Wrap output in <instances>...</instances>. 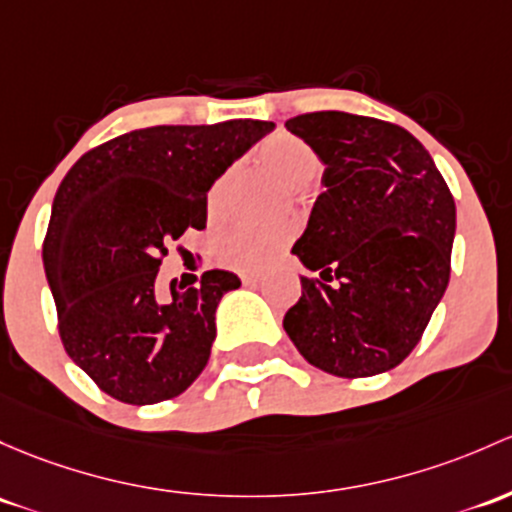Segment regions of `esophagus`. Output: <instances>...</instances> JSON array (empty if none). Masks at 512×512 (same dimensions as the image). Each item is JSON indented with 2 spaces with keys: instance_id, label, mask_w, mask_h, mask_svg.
I'll return each mask as SVG.
<instances>
[{
  "instance_id": "1",
  "label": "esophagus",
  "mask_w": 512,
  "mask_h": 512,
  "mask_svg": "<svg viewBox=\"0 0 512 512\" xmlns=\"http://www.w3.org/2000/svg\"><path fill=\"white\" fill-rule=\"evenodd\" d=\"M240 279H242V284H255L257 279H260V274H255V272H242Z\"/></svg>"
}]
</instances>
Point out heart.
Returning a JSON list of instances; mask_svg holds the SVG:
<instances>
[{"instance_id": "heart-1", "label": "heart", "mask_w": 512, "mask_h": 512, "mask_svg": "<svg viewBox=\"0 0 512 512\" xmlns=\"http://www.w3.org/2000/svg\"><path fill=\"white\" fill-rule=\"evenodd\" d=\"M252 164L267 174L277 176L289 188H304L319 176L321 157L309 142L292 132H274L262 139L252 149ZM235 176L225 171L213 181L206 193L208 218L223 220L228 213L230 193H233ZM292 238V230L277 225V228H233L225 230L218 238V257L228 267L240 272H260L270 267L282 247Z\"/></svg>"}]
</instances>
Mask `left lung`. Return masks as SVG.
I'll list each match as a JSON object with an SVG mask.
<instances>
[{"label":"left lung","mask_w":512,"mask_h":512,"mask_svg":"<svg viewBox=\"0 0 512 512\" xmlns=\"http://www.w3.org/2000/svg\"><path fill=\"white\" fill-rule=\"evenodd\" d=\"M287 129L326 164L304 235L306 270L284 331L311 365L370 378L414 351L451 272L456 206L417 137L348 112H306Z\"/></svg>","instance_id":"left-lung-1"}]
</instances>
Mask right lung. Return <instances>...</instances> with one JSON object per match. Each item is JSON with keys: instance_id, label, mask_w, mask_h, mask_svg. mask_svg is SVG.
Here are the masks:
<instances>
[{"instance_id": "1", "label": "right lung", "mask_w": 512, "mask_h": 512, "mask_svg": "<svg viewBox=\"0 0 512 512\" xmlns=\"http://www.w3.org/2000/svg\"><path fill=\"white\" fill-rule=\"evenodd\" d=\"M272 122L159 125L120 134L71 166L53 198L43 270L75 365L125 405L181 395L211 358L215 309L240 287L203 272L184 293L157 274L186 230L206 228L208 188Z\"/></svg>"}]
</instances>
